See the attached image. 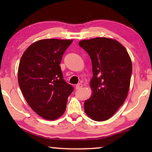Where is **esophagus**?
Returning a JSON list of instances; mask_svg holds the SVG:
<instances>
[{
    "instance_id": "esophagus-1",
    "label": "esophagus",
    "mask_w": 152,
    "mask_h": 152,
    "mask_svg": "<svg viewBox=\"0 0 152 152\" xmlns=\"http://www.w3.org/2000/svg\"><path fill=\"white\" fill-rule=\"evenodd\" d=\"M82 86H83V85H82V84H80V83H79V84H77V85L76 86V90L80 89V88H82Z\"/></svg>"
}]
</instances>
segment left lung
Instances as JSON below:
<instances>
[{"instance_id":"left-lung-1","label":"left lung","mask_w":152,"mask_h":152,"mask_svg":"<svg viewBox=\"0 0 152 152\" xmlns=\"http://www.w3.org/2000/svg\"><path fill=\"white\" fill-rule=\"evenodd\" d=\"M79 45L92 61V94L84 101V111L96 121L111 117L127 98L132 63L124 46L117 40L96 37L82 40Z\"/></svg>"}]
</instances>
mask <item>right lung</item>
Here are the masks:
<instances>
[{
	"label": "right lung",
	"mask_w": 152,
	"mask_h": 152,
	"mask_svg": "<svg viewBox=\"0 0 152 152\" xmlns=\"http://www.w3.org/2000/svg\"><path fill=\"white\" fill-rule=\"evenodd\" d=\"M72 40L45 39L32 43L23 54L18 82L28 104L40 117L55 120L65 112L74 88L63 79L60 62Z\"/></svg>",
	"instance_id": "right-lung-1"
}]
</instances>
